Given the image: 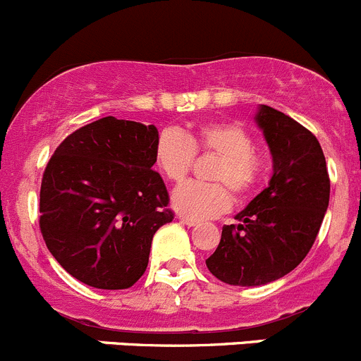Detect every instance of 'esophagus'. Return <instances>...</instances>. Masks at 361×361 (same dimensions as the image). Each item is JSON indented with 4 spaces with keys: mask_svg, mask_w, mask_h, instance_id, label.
Listing matches in <instances>:
<instances>
[{
    "mask_svg": "<svg viewBox=\"0 0 361 361\" xmlns=\"http://www.w3.org/2000/svg\"><path fill=\"white\" fill-rule=\"evenodd\" d=\"M178 218H180L181 224L187 225V227H197V225H199V221H197V220H192V218L181 216V214H180V216H178Z\"/></svg>",
    "mask_w": 361,
    "mask_h": 361,
    "instance_id": "1",
    "label": "esophagus"
}]
</instances>
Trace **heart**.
Wrapping results in <instances>:
<instances>
[{
  "label": "heart",
  "instance_id": "1",
  "mask_svg": "<svg viewBox=\"0 0 361 361\" xmlns=\"http://www.w3.org/2000/svg\"><path fill=\"white\" fill-rule=\"evenodd\" d=\"M255 147L253 134L235 120L204 122L185 136L176 129H162L155 140L154 159L164 178L181 183L194 166L195 154H213V183L188 181L173 194L174 209L192 220H207L231 209V188L239 199L257 190L267 169V159Z\"/></svg>",
  "mask_w": 361,
  "mask_h": 361
}]
</instances>
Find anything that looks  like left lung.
I'll use <instances>...</instances> for the list:
<instances>
[{"label": "left lung", "mask_w": 361, "mask_h": 361, "mask_svg": "<svg viewBox=\"0 0 361 361\" xmlns=\"http://www.w3.org/2000/svg\"><path fill=\"white\" fill-rule=\"evenodd\" d=\"M257 123L271 148L269 187L225 225L206 260L214 278L260 286L292 272L312 248L330 199V178L319 141L292 116L262 104Z\"/></svg>", "instance_id": "8db88e82"}]
</instances>
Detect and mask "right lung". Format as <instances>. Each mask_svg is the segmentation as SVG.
<instances>
[{
  "label": "right lung",
  "mask_w": 361,
  "mask_h": 361,
  "mask_svg": "<svg viewBox=\"0 0 361 361\" xmlns=\"http://www.w3.org/2000/svg\"><path fill=\"white\" fill-rule=\"evenodd\" d=\"M157 136L155 126L104 116L69 134L47 164L39 231L78 281L126 290L147 271L154 234L174 218L152 169Z\"/></svg>",
  "instance_id": "add662e5"
}]
</instances>
